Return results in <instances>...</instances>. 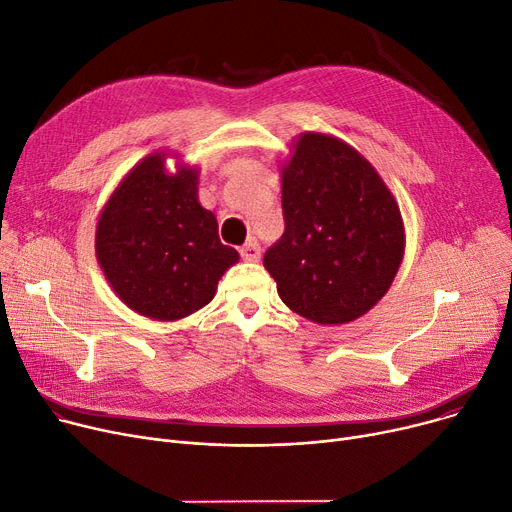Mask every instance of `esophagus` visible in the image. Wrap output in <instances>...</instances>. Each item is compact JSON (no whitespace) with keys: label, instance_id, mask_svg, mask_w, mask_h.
<instances>
[{"label":"esophagus","instance_id":"1","mask_svg":"<svg viewBox=\"0 0 512 512\" xmlns=\"http://www.w3.org/2000/svg\"><path fill=\"white\" fill-rule=\"evenodd\" d=\"M239 254H242V258L248 262H258L260 260V244L256 242V239H248V242L242 246V250H239Z\"/></svg>","mask_w":512,"mask_h":512}]
</instances>
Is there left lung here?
Returning <instances> with one entry per match:
<instances>
[{
    "instance_id": "8db88e82",
    "label": "left lung",
    "mask_w": 512,
    "mask_h": 512,
    "mask_svg": "<svg viewBox=\"0 0 512 512\" xmlns=\"http://www.w3.org/2000/svg\"><path fill=\"white\" fill-rule=\"evenodd\" d=\"M285 233L264 254L279 297L318 324L372 310L405 252L401 210L378 171L347 142L304 132L281 171Z\"/></svg>"
}]
</instances>
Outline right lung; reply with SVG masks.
<instances>
[{
    "mask_svg": "<svg viewBox=\"0 0 512 512\" xmlns=\"http://www.w3.org/2000/svg\"><path fill=\"white\" fill-rule=\"evenodd\" d=\"M95 250L117 297L163 322L204 308L239 260L198 202V171L179 165L167 173L165 153L144 157L119 182L101 210Z\"/></svg>",
    "mask_w": 512,
    "mask_h": 512,
    "instance_id": "obj_1",
    "label": "right lung"
}]
</instances>
